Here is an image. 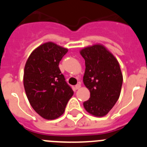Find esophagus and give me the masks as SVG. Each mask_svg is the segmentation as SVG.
<instances>
[{
	"label": "esophagus",
	"mask_w": 147,
	"mask_h": 147,
	"mask_svg": "<svg viewBox=\"0 0 147 147\" xmlns=\"http://www.w3.org/2000/svg\"><path fill=\"white\" fill-rule=\"evenodd\" d=\"M81 88V84L80 83H79V84H77V85L75 86V89L76 90H78V89H80V88Z\"/></svg>",
	"instance_id": "obj_1"
}]
</instances>
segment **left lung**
Masks as SVG:
<instances>
[{
	"instance_id": "left-lung-1",
	"label": "left lung",
	"mask_w": 147,
	"mask_h": 147,
	"mask_svg": "<svg viewBox=\"0 0 147 147\" xmlns=\"http://www.w3.org/2000/svg\"><path fill=\"white\" fill-rule=\"evenodd\" d=\"M85 60L84 85L90 98L83 103L87 112L103 117L110 112L120 96L123 75L117 59L102 44H94L80 51Z\"/></svg>"
}]
</instances>
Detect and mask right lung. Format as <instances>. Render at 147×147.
Masks as SVG:
<instances>
[{
    "instance_id": "1",
    "label": "right lung",
    "mask_w": 147,
    "mask_h": 147,
    "mask_svg": "<svg viewBox=\"0 0 147 147\" xmlns=\"http://www.w3.org/2000/svg\"><path fill=\"white\" fill-rule=\"evenodd\" d=\"M67 51L53 42H45L31 53L26 62V94L35 112L47 120L57 119L64 113L74 94L59 68V61Z\"/></svg>"
}]
</instances>
